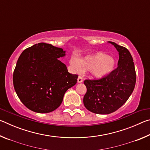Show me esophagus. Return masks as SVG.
Listing matches in <instances>:
<instances>
[{
	"instance_id": "esophagus-1",
	"label": "esophagus",
	"mask_w": 150,
	"mask_h": 150,
	"mask_svg": "<svg viewBox=\"0 0 150 150\" xmlns=\"http://www.w3.org/2000/svg\"><path fill=\"white\" fill-rule=\"evenodd\" d=\"M83 82V78L81 77V76H79V77L77 79V83H81Z\"/></svg>"
}]
</instances>
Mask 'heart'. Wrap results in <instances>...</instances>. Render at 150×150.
I'll return each mask as SVG.
<instances>
[{"label": "heart", "mask_w": 150, "mask_h": 150, "mask_svg": "<svg viewBox=\"0 0 150 150\" xmlns=\"http://www.w3.org/2000/svg\"><path fill=\"white\" fill-rule=\"evenodd\" d=\"M69 63L74 71L81 73L88 71L90 77L95 79L107 77L116 68L115 58L103 52L86 55L82 59L73 55Z\"/></svg>", "instance_id": "b5f03b06"}]
</instances>
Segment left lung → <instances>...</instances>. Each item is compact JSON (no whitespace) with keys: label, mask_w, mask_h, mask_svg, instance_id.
I'll return each mask as SVG.
<instances>
[{"label":"left lung","mask_w":150,"mask_h":150,"mask_svg":"<svg viewBox=\"0 0 150 150\" xmlns=\"http://www.w3.org/2000/svg\"><path fill=\"white\" fill-rule=\"evenodd\" d=\"M118 52V67L99 80H85L87 93L83 98L85 108L93 113L108 115L125 103L135 87L136 76L132 57L126 47L112 42Z\"/></svg>","instance_id":"1"}]
</instances>
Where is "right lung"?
Returning <instances> with one entry per match:
<instances>
[{"mask_svg": "<svg viewBox=\"0 0 150 150\" xmlns=\"http://www.w3.org/2000/svg\"><path fill=\"white\" fill-rule=\"evenodd\" d=\"M65 51L39 43L23 51L13 73L15 91L26 107L38 113H48L62 104L65 93L74 86L78 75L68 72L59 57Z\"/></svg>", "mask_w": 150, "mask_h": 150, "instance_id": "1", "label": "right lung"}]
</instances>
